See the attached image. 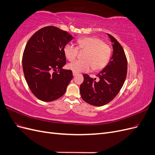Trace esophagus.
<instances>
[{"instance_id":"obj_1","label":"esophagus","mask_w":155,"mask_h":155,"mask_svg":"<svg viewBox=\"0 0 155 155\" xmlns=\"http://www.w3.org/2000/svg\"><path fill=\"white\" fill-rule=\"evenodd\" d=\"M76 75H77V73H75V72H73V76H76Z\"/></svg>"}]
</instances>
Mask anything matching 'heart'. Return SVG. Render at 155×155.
<instances>
[{
    "instance_id": "heart-1",
    "label": "heart",
    "mask_w": 155,
    "mask_h": 155,
    "mask_svg": "<svg viewBox=\"0 0 155 155\" xmlns=\"http://www.w3.org/2000/svg\"><path fill=\"white\" fill-rule=\"evenodd\" d=\"M78 47L68 43L64 47L66 58L72 61L76 59L79 50L85 51L83 55L84 60H78L68 64V68L75 73L88 72L92 68L94 70L104 68L109 63L111 56L110 46L104 43L97 37H85L78 40Z\"/></svg>"
}]
</instances>
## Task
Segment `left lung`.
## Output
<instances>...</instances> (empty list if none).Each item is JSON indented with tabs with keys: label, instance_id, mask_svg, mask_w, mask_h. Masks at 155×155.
<instances>
[{
	"label": "left lung",
	"instance_id": "left-lung-1",
	"mask_svg": "<svg viewBox=\"0 0 155 155\" xmlns=\"http://www.w3.org/2000/svg\"><path fill=\"white\" fill-rule=\"evenodd\" d=\"M113 48V54L105 68L97 75L99 81L83 74L80 85L82 99L94 106H103L111 101L122 88L127 72V60L124 48L114 37L108 34Z\"/></svg>",
	"mask_w": 155,
	"mask_h": 155
}]
</instances>
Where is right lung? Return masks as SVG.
<instances>
[{
	"label": "right lung",
	"mask_w": 155,
	"mask_h": 155,
	"mask_svg": "<svg viewBox=\"0 0 155 155\" xmlns=\"http://www.w3.org/2000/svg\"><path fill=\"white\" fill-rule=\"evenodd\" d=\"M74 38L54 26L43 28L33 35L25 46L22 69L34 96L43 101H52L64 95L73 78L67 63L64 47Z\"/></svg>",
	"instance_id": "right-lung-1"
}]
</instances>
